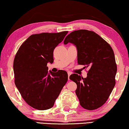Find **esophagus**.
Segmentation results:
<instances>
[{
  "label": "esophagus",
  "instance_id": "esophagus-1",
  "mask_svg": "<svg viewBox=\"0 0 129 129\" xmlns=\"http://www.w3.org/2000/svg\"><path fill=\"white\" fill-rule=\"evenodd\" d=\"M67 73H68V79H69V80H70L69 77H70V75L71 74V73H70V72H68Z\"/></svg>",
  "mask_w": 129,
  "mask_h": 129
}]
</instances>
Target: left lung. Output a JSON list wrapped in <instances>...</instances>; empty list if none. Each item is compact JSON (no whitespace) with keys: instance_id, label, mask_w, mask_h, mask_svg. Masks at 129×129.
Masks as SVG:
<instances>
[{"instance_id":"8db88e82","label":"left lung","mask_w":129,"mask_h":129,"mask_svg":"<svg viewBox=\"0 0 129 129\" xmlns=\"http://www.w3.org/2000/svg\"><path fill=\"white\" fill-rule=\"evenodd\" d=\"M74 44L77 49L78 63L88 68L87 77L77 74L70 79L77 85L75 93L84 109L92 110L106 102L115 84L117 71L115 56L109 44L95 32L79 29L67 36L64 44Z\"/></svg>"}]
</instances>
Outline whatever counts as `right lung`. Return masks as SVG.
Segmentation results:
<instances>
[{
  "mask_svg": "<svg viewBox=\"0 0 129 129\" xmlns=\"http://www.w3.org/2000/svg\"><path fill=\"white\" fill-rule=\"evenodd\" d=\"M68 31L41 33L29 37L16 54L14 61L15 83L23 100L33 108L45 110L53 107L68 80L66 71L48 72L54 62L53 51Z\"/></svg>",
  "mask_w": 129,
  "mask_h": 129,
  "instance_id": "right-lung-1",
  "label": "right lung"
}]
</instances>
